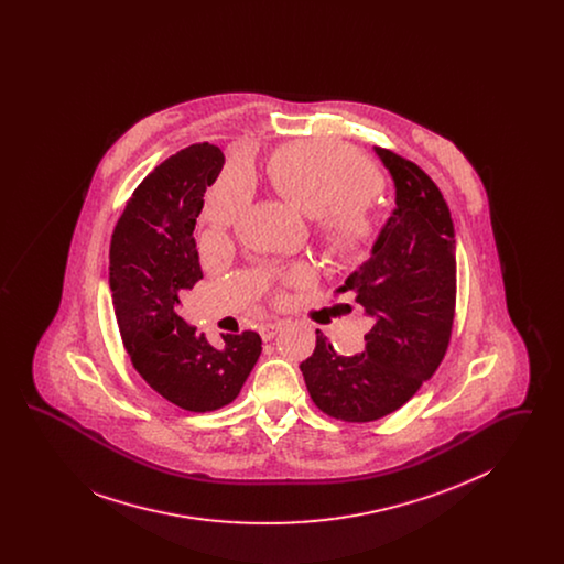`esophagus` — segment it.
<instances>
[{
	"mask_svg": "<svg viewBox=\"0 0 564 564\" xmlns=\"http://www.w3.org/2000/svg\"><path fill=\"white\" fill-rule=\"evenodd\" d=\"M281 327H283V323L274 322V323H264V325H260V336H262V340H272L279 332H281Z\"/></svg>",
	"mask_w": 564,
	"mask_h": 564,
	"instance_id": "1",
	"label": "esophagus"
}]
</instances>
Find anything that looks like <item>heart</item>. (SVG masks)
I'll use <instances>...</instances> for the list:
<instances>
[{"instance_id":"heart-1","label":"heart","mask_w":564,"mask_h":564,"mask_svg":"<svg viewBox=\"0 0 564 564\" xmlns=\"http://www.w3.org/2000/svg\"><path fill=\"white\" fill-rule=\"evenodd\" d=\"M276 189L302 209L317 215V235L325 249L338 258L361 256L375 237L370 198L378 189V177L368 162L347 148L322 141H295L274 152L269 164ZM242 184L221 182L207 205V221L215 232L232 226L241 209ZM311 279L306 269H294L288 283L302 285Z\"/></svg>"}]
</instances>
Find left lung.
<instances>
[{
  "label": "left lung",
  "mask_w": 564,
  "mask_h": 564,
  "mask_svg": "<svg viewBox=\"0 0 564 564\" xmlns=\"http://www.w3.org/2000/svg\"><path fill=\"white\" fill-rule=\"evenodd\" d=\"M375 150L393 177L395 209L372 258L338 288L370 317L366 349L340 355L317 329L313 355L300 364L311 400L347 423H370L402 408L442 364L455 322L451 209L419 164Z\"/></svg>",
  "instance_id": "left-lung-1"
}]
</instances>
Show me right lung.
<instances>
[{"instance_id": "right-lung-1", "label": "right lung", "mask_w": 564, "mask_h": 564, "mask_svg": "<svg viewBox=\"0 0 564 564\" xmlns=\"http://www.w3.org/2000/svg\"><path fill=\"white\" fill-rule=\"evenodd\" d=\"M221 166L212 143L159 164L129 198L109 247L111 300L133 368L188 412L235 402L262 352L256 332L226 334L214 347L177 313L180 295L203 279L194 226Z\"/></svg>"}]
</instances>
